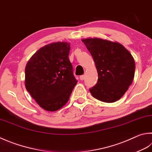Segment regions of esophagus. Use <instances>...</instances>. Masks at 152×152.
<instances>
[{"instance_id": "1", "label": "esophagus", "mask_w": 152, "mask_h": 152, "mask_svg": "<svg viewBox=\"0 0 152 152\" xmlns=\"http://www.w3.org/2000/svg\"><path fill=\"white\" fill-rule=\"evenodd\" d=\"M79 79H80V80H84L85 79V75H81L80 76V77H79Z\"/></svg>"}]
</instances>
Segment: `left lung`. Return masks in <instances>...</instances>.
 Masks as SVG:
<instances>
[{
	"label": "left lung",
	"instance_id": "left-lung-1",
	"mask_svg": "<svg viewBox=\"0 0 152 152\" xmlns=\"http://www.w3.org/2000/svg\"><path fill=\"white\" fill-rule=\"evenodd\" d=\"M95 63L96 84L89 88L94 98L114 102L124 95L132 84L135 73L132 56L118 42L101 38L82 39Z\"/></svg>",
	"mask_w": 152,
	"mask_h": 152
}]
</instances>
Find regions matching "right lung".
<instances>
[{
	"mask_svg": "<svg viewBox=\"0 0 152 152\" xmlns=\"http://www.w3.org/2000/svg\"><path fill=\"white\" fill-rule=\"evenodd\" d=\"M70 44L56 42L41 48L25 68L26 90L48 111H56L66 104L77 81L69 59Z\"/></svg>",
	"mask_w": 152,
	"mask_h": 152,
	"instance_id": "obj_1",
	"label": "right lung"
}]
</instances>
